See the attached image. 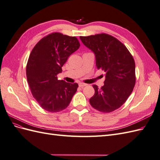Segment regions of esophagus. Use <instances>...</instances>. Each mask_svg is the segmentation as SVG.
I'll list each match as a JSON object with an SVG mask.
<instances>
[{"instance_id":"34e87169","label":"esophagus","mask_w":160,"mask_h":160,"mask_svg":"<svg viewBox=\"0 0 160 160\" xmlns=\"http://www.w3.org/2000/svg\"><path fill=\"white\" fill-rule=\"evenodd\" d=\"M78 84H79V87L81 88H83L84 87H86V86H87V84L84 83H82V82H80Z\"/></svg>"}]
</instances>
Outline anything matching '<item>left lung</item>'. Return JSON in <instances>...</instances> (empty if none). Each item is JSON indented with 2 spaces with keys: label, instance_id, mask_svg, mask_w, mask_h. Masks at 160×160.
I'll use <instances>...</instances> for the list:
<instances>
[{
  "label": "left lung",
  "instance_id": "8db88e82",
  "mask_svg": "<svg viewBox=\"0 0 160 160\" xmlns=\"http://www.w3.org/2000/svg\"><path fill=\"white\" fill-rule=\"evenodd\" d=\"M82 42L95 55L96 66L105 72L104 85H93L95 94L90 104L98 111L109 113L120 108L132 93L136 82L132 56L120 41L106 34L80 36Z\"/></svg>",
  "mask_w": 160,
  "mask_h": 160
}]
</instances>
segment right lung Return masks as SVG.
Segmentation results:
<instances>
[{"label":"right lung","mask_w":160,"mask_h":160,"mask_svg":"<svg viewBox=\"0 0 160 160\" xmlns=\"http://www.w3.org/2000/svg\"><path fill=\"white\" fill-rule=\"evenodd\" d=\"M74 36L55 32L41 39L30 53L26 76L32 95L42 109L58 112L69 105L78 84L57 80L68 57L80 47Z\"/></svg>","instance_id":"obj_1"}]
</instances>
